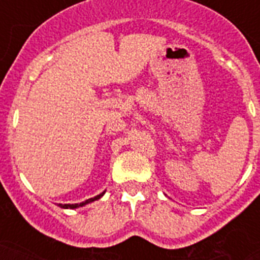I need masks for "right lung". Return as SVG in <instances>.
I'll return each mask as SVG.
<instances>
[{"label":"right lung","mask_w":260,"mask_h":260,"mask_svg":"<svg viewBox=\"0 0 260 260\" xmlns=\"http://www.w3.org/2000/svg\"><path fill=\"white\" fill-rule=\"evenodd\" d=\"M104 194H105V191H102L101 194H98V196H95V197H93V198H89V200L81 202V204H59V206H60V208H63V209H77V208H81V206L87 205V204H90V202L97 201V200H100V198H101Z\"/></svg>","instance_id":"add662e5"}]
</instances>
